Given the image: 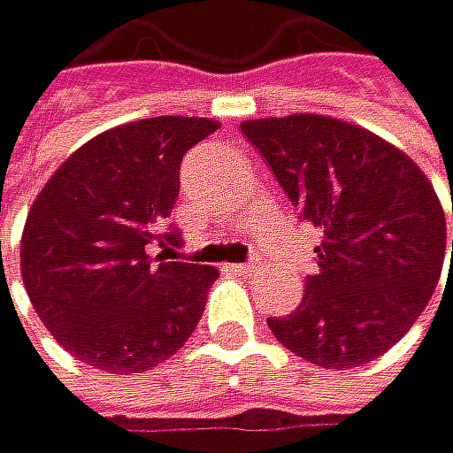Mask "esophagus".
I'll return each instance as SVG.
<instances>
[{
  "mask_svg": "<svg viewBox=\"0 0 453 453\" xmlns=\"http://www.w3.org/2000/svg\"><path fill=\"white\" fill-rule=\"evenodd\" d=\"M229 269L238 272V274H255L257 272V263H232Z\"/></svg>",
  "mask_w": 453,
  "mask_h": 453,
  "instance_id": "esophagus-1",
  "label": "esophagus"
}]
</instances>
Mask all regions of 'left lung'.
<instances>
[{
    "label": "left lung",
    "instance_id": "obj_1",
    "mask_svg": "<svg viewBox=\"0 0 453 453\" xmlns=\"http://www.w3.org/2000/svg\"><path fill=\"white\" fill-rule=\"evenodd\" d=\"M241 131L303 221L322 229L300 308L269 317L274 339L325 370L387 353L442 272L446 215L429 179L381 136L334 117L249 119Z\"/></svg>",
    "mask_w": 453,
    "mask_h": 453
}]
</instances>
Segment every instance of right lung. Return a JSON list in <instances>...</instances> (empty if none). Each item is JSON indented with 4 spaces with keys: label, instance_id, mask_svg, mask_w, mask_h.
<instances>
[{
    "label": "right lung",
    "instance_id": "right-lung-1",
    "mask_svg": "<svg viewBox=\"0 0 453 453\" xmlns=\"http://www.w3.org/2000/svg\"><path fill=\"white\" fill-rule=\"evenodd\" d=\"M218 131L204 117H150L95 136L38 193L21 277L50 334L88 367L145 372L190 339L218 272L150 257L179 246L167 224L181 159Z\"/></svg>",
    "mask_w": 453,
    "mask_h": 453
}]
</instances>
